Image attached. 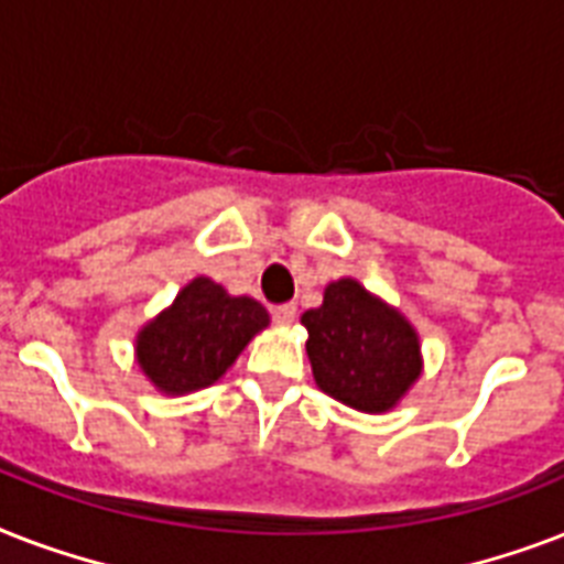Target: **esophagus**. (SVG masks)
<instances>
[{
  "label": "esophagus",
  "mask_w": 564,
  "mask_h": 564,
  "mask_svg": "<svg viewBox=\"0 0 564 564\" xmlns=\"http://www.w3.org/2000/svg\"><path fill=\"white\" fill-rule=\"evenodd\" d=\"M272 318L278 325H292L295 322V304H278V307H272Z\"/></svg>",
  "instance_id": "esophagus-1"
}]
</instances>
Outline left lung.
Returning a JSON list of instances; mask_svg holds the SVG:
<instances>
[{"mask_svg": "<svg viewBox=\"0 0 564 564\" xmlns=\"http://www.w3.org/2000/svg\"><path fill=\"white\" fill-rule=\"evenodd\" d=\"M307 327V357L322 392L362 412L398 403L421 371L419 336L398 310L362 290L336 281L325 304L301 316Z\"/></svg>", "mask_w": 564, "mask_h": 564, "instance_id": "left-lung-1", "label": "left lung"}]
</instances>
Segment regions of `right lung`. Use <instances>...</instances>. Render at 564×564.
I'll list each match as a JSON object with an SVG mask.
<instances>
[{"instance_id":"1","label":"right lung","mask_w":564,"mask_h":564,"mask_svg":"<svg viewBox=\"0 0 564 564\" xmlns=\"http://www.w3.org/2000/svg\"><path fill=\"white\" fill-rule=\"evenodd\" d=\"M265 325L263 304L234 299L210 278H195L166 313L143 327L137 360L163 392H193L219 380Z\"/></svg>"}]
</instances>
